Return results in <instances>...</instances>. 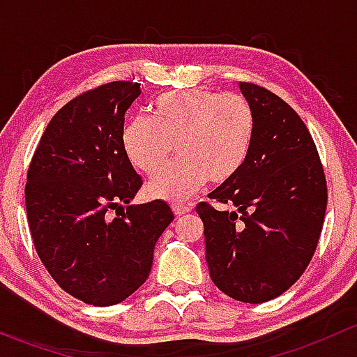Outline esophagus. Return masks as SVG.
Masks as SVG:
<instances>
[{"label":"esophagus","mask_w":357,"mask_h":357,"mask_svg":"<svg viewBox=\"0 0 357 357\" xmlns=\"http://www.w3.org/2000/svg\"><path fill=\"white\" fill-rule=\"evenodd\" d=\"M172 212H174L176 215H185V214H188V212H192V205L190 204H174L172 205Z\"/></svg>","instance_id":"1"}]
</instances>
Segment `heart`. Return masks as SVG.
<instances>
[{
    "mask_svg": "<svg viewBox=\"0 0 357 357\" xmlns=\"http://www.w3.org/2000/svg\"><path fill=\"white\" fill-rule=\"evenodd\" d=\"M254 131V110L242 95L193 88L158 96L152 119L135 117L126 124L122 146L135 167L153 174L176 144L182 160L153 176L149 192L183 202L208 179L221 185L235 178L250 153Z\"/></svg>",
    "mask_w": 357,
    "mask_h": 357,
    "instance_id": "heart-1",
    "label": "heart"
}]
</instances>
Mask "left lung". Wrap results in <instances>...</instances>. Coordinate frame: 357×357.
I'll list each match as a JSON object with an SVG mask.
<instances>
[{
  "instance_id": "left-lung-1",
  "label": "left lung",
  "mask_w": 357,
  "mask_h": 357,
  "mask_svg": "<svg viewBox=\"0 0 357 357\" xmlns=\"http://www.w3.org/2000/svg\"><path fill=\"white\" fill-rule=\"evenodd\" d=\"M254 110L250 153L238 174L197 205L205 259L219 290L248 304L287 291L311 262L325 221L326 178L314 139L287 102L238 82Z\"/></svg>"
}]
</instances>
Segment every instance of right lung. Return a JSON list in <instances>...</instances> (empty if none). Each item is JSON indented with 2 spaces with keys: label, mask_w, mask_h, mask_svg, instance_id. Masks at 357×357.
Returning a JSON list of instances; mask_svg holds the SVG:
<instances>
[{
  "label": "right lung",
  "mask_w": 357,
  "mask_h": 357,
  "mask_svg": "<svg viewBox=\"0 0 357 357\" xmlns=\"http://www.w3.org/2000/svg\"><path fill=\"white\" fill-rule=\"evenodd\" d=\"M139 95L138 82L114 81L75 96L46 126L27 171L39 259L60 289L98 307L146 282L157 240L174 219L164 200L119 207L143 185L122 146L124 114Z\"/></svg>",
  "instance_id": "right-lung-1"
}]
</instances>
